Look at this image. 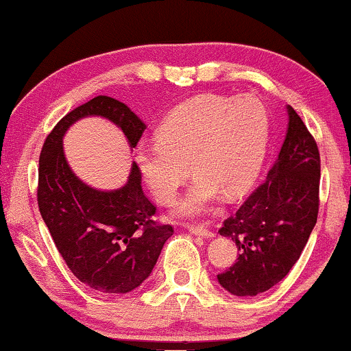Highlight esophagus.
<instances>
[{"mask_svg":"<svg viewBox=\"0 0 351 351\" xmlns=\"http://www.w3.org/2000/svg\"><path fill=\"white\" fill-rule=\"evenodd\" d=\"M189 231L192 232L193 236H200V237H205V239H210V237H213L215 234L210 231V229L203 228V226H195V224H190L189 226Z\"/></svg>","mask_w":351,"mask_h":351,"instance_id":"1","label":"esophagus"}]
</instances>
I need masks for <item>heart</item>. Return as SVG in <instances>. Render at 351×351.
<instances>
[{
	"instance_id": "b5f03b06",
	"label": "heart",
	"mask_w": 351,
	"mask_h": 351,
	"mask_svg": "<svg viewBox=\"0 0 351 351\" xmlns=\"http://www.w3.org/2000/svg\"><path fill=\"white\" fill-rule=\"evenodd\" d=\"M156 138L135 153L143 179L156 200L172 205L190 164L198 177L176 213L197 218L213 210L221 193L239 197L257 179L270 143V114L255 96H198L177 106Z\"/></svg>"
}]
</instances>
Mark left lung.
Masks as SVG:
<instances>
[{"label": "left lung", "instance_id": "obj_1", "mask_svg": "<svg viewBox=\"0 0 351 351\" xmlns=\"http://www.w3.org/2000/svg\"><path fill=\"white\" fill-rule=\"evenodd\" d=\"M288 130L265 182L250 193L219 234L239 257L219 285L234 296H255L280 283L308 244L317 221L321 156L301 117L288 106Z\"/></svg>", "mask_w": 351, "mask_h": 351}]
</instances>
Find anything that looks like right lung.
<instances>
[{"label": "right lung", "mask_w": 351, "mask_h": 351, "mask_svg": "<svg viewBox=\"0 0 351 351\" xmlns=\"http://www.w3.org/2000/svg\"><path fill=\"white\" fill-rule=\"evenodd\" d=\"M97 115L127 136L130 148L146 125L123 102L97 96L55 125L38 159V210L60 255L81 283L101 293H128L153 271L171 224L153 219L156 206L145 197L141 172L132 164L123 187L104 192L86 185L68 166L63 136L73 123Z\"/></svg>", "instance_id": "add662e5"}]
</instances>
